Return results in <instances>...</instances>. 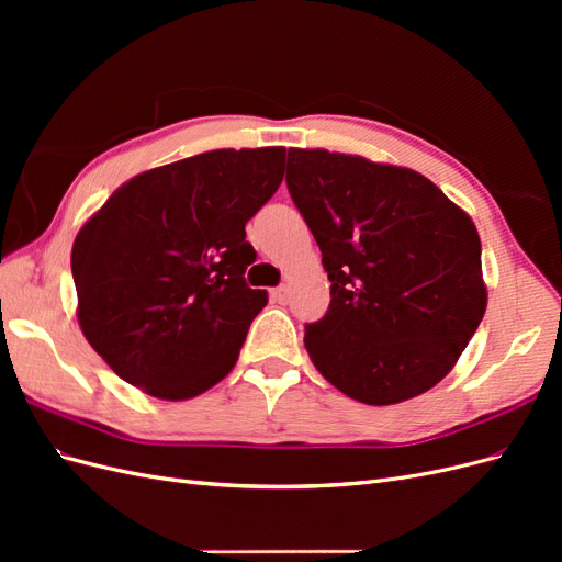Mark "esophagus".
Masks as SVG:
<instances>
[{
    "label": "esophagus",
    "mask_w": 562,
    "mask_h": 562,
    "mask_svg": "<svg viewBox=\"0 0 562 562\" xmlns=\"http://www.w3.org/2000/svg\"><path fill=\"white\" fill-rule=\"evenodd\" d=\"M271 297H274V302H279V304H285L288 302V285L274 288V291H271Z\"/></svg>",
    "instance_id": "obj_1"
}]
</instances>
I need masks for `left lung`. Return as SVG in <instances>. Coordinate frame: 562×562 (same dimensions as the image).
I'll use <instances>...</instances> for the list:
<instances>
[{
  "label": "left lung",
  "mask_w": 562,
  "mask_h": 562,
  "mask_svg": "<svg viewBox=\"0 0 562 562\" xmlns=\"http://www.w3.org/2000/svg\"><path fill=\"white\" fill-rule=\"evenodd\" d=\"M285 182L330 279L304 333L316 370L366 405L436 386L487 307L469 213L413 168L342 151L291 147Z\"/></svg>",
  "instance_id": "1"
}]
</instances>
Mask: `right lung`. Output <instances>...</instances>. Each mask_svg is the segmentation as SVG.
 <instances>
[{
	"mask_svg": "<svg viewBox=\"0 0 562 562\" xmlns=\"http://www.w3.org/2000/svg\"><path fill=\"white\" fill-rule=\"evenodd\" d=\"M285 147L211 149L131 178L72 244L77 321L124 382L187 401L229 375L267 291L246 285V223Z\"/></svg>",
	"mask_w": 562,
	"mask_h": 562,
	"instance_id": "add662e5",
	"label": "right lung"
}]
</instances>
